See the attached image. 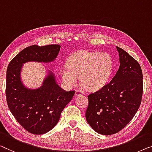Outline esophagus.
<instances>
[{
    "mask_svg": "<svg viewBox=\"0 0 152 152\" xmlns=\"http://www.w3.org/2000/svg\"><path fill=\"white\" fill-rule=\"evenodd\" d=\"M84 92H83V91L81 90H78V89H77L75 92V96H80V95H83Z\"/></svg>",
    "mask_w": 152,
    "mask_h": 152,
    "instance_id": "34e87169",
    "label": "esophagus"
}]
</instances>
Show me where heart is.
Returning a JSON list of instances; mask_svg holds the SVG:
<instances>
[{"instance_id": "1", "label": "heart", "mask_w": 152, "mask_h": 152, "mask_svg": "<svg viewBox=\"0 0 152 152\" xmlns=\"http://www.w3.org/2000/svg\"><path fill=\"white\" fill-rule=\"evenodd\" d=\"M112 58L106 53L79 51L61 69V74L67 86L76 85L79 77L81 84L88 90H96L105 84L112 70Z\"/></svg>"}]
</instances>
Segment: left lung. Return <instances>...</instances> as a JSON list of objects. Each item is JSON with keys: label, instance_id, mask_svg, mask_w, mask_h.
<instances>
[{"label": "left lung", "instance_id": "left-lung-1", "mask_svg": "<svg viewBox=\"0 0 152 152\" xmlns=\"http://www.w3.org/2000/svg\"><path fill=\"white\" fill-rule=\"evenodd\" d=\"M120 66L110 83L88 95L85 117L91 128L102 135L121 131L139 108L143 92L142 72L138 62L116 47Z\"/></svg>", "mask_w": 152, "mask_h": 152}]
</instances>
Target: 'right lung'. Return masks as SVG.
<instances>
[{
	"label": "right lung",
	"instance_id": "1",
	"mask_svg": "<svg viewBox=\"0 0 152 152\" xmlns=\"http://www.w3.org/2000/svg\"><path fill=\"white\" fill-rule=\"evenodd\" d=\"M60 49L59 45H31L21 51L8 65L5 87L8 107L18 123L31 134H43L54 127L75 91L62 89L52 74L39 89L25 88L20 81V69L23 63L28 61H52Z\"/></svg>",
	"mask_w": 152,
	"mask_h": 152
}]
</instances>
